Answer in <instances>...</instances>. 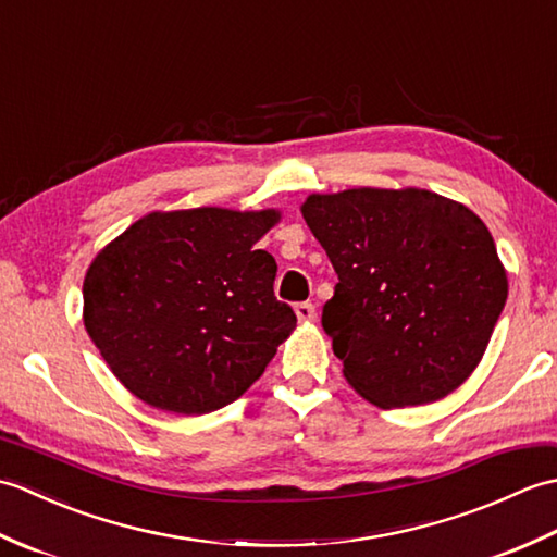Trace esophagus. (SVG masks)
Listing matches in <instances>:
<instances>
[{"mask_svg": "<svg viewBox=\"0 0 557 557\" xmlns=\"http://www.w3.org/2000/svg\"><path fill=\"white\" fill-rule=\"evenodd\" d=\"M294 313H297V318H299L301 323H311L313 318H315V306L309 304V301L297 304V306H294Z\"/></svg>", "mask_w": 557, "mask_h": 557, "instance_id": "esophagus-1", "label": "esophagus"}]
</instances>
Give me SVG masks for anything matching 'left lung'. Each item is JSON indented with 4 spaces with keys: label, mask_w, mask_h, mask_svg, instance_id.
Instances as JSON below:
<instances>
[{
    "label": "left lung",
    "mask_w": 557,
    "mask_h": 557,
    "mask_svg": "<svg viewBox=\"0 0 557 557\" xmlns=\"http://www.w3.org/2000/svg\"><path fill=\"white\" fill-rule=\"evenodd\" d=\"M301 215L337 272L323 306L342 373L381 409L443 399L474 373L507 272L474 210L425 188L311 194Z\"/></svg>",
    "instance_id": "left-lung-1"
}]
</instances>
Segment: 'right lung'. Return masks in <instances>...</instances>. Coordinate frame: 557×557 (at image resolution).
<instances>
[{
  "instance_id": "1",
  "label": "right lung",
  "mask_w": 557,
  "mask_h": 557,
  "mask_svg": "<svg viewBox=\"0 0 557 557\" xmlns=\"http://www.w3.org/2000/svg\"><path fill=\"white\" fill-rule=\"evenodd\" d=\"M280 210H156L102 251L83 280V325L128 393L198 417L251 387L297 315L275 299L260 236Z\"/></svg>"
}]
</instances>
